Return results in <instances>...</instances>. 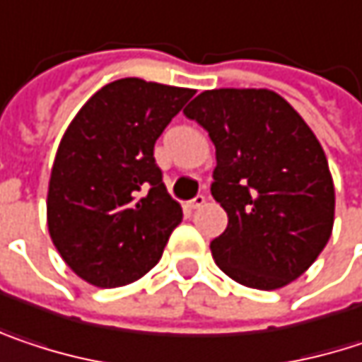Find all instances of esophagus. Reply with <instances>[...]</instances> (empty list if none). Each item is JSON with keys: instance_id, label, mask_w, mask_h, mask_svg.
<instances>
[{"instance_id": "34e87169", "label": "esophagus", "mask_w": 362, "mask_h": 362, "mask_svg": "<svg viewBox=\"0 0 362 362\" xmlns=\"http://www.w3.org/2000/svg\"><path fill=\"white\" fill-rule=\"evenodd\" d=\"M205 203H207V199H205L203 194H197V197H194V199H192V201L188 203V207H190V209H201V207H203Z\"/></svg>"}]
</instances>
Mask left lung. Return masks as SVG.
<instances>
[{
  "mask_svg": "<svg viewBox=\"0 0 362 362\" xmlns=\"http://www.w3.org/2000/svg\"><path fill=\"white\" fill-rule=\"evenodd\" d=\"M184 115L215 145L211 194L228 228L211 240L217 267L243 286L278 290L325 248L336 192L327 157L298 112L267 88H215Z\"/></svg>",
  "mask_w": 362,
  "mask_h": 362,
  "instance_id": "left-lung-1",
  "label": "left lung"
}]
</instances>
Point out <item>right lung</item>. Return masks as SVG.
I'll return each instance as SVG.
<instances>
[{
	"instance_id": "obj_1",
	"label": "right lung",
	"mask_w": 362,
	"mask_h": 362,
	"mask_svg": "<svg viewBox=\"0 0 362 362\" xmlns=\"http://www.w3.org/2000/svg\"><path fill=\"white\" fill-rule=\"evenodd\" d=\"M192 88L119 78L70 122L55 153L47 228L68 267L97 288L141 279L163 255L182 207L153 148Z\"/></svg>"
}]
</instances>
